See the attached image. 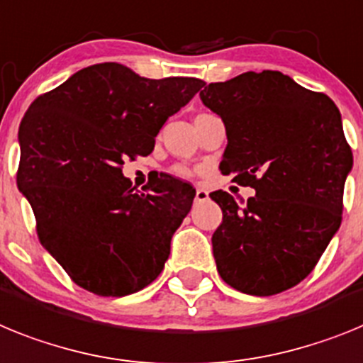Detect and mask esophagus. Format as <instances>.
Masks as SVG:
<instances>
[{
  "label": "esophagus",
  "instance_id": "obj_1",
  "mask_svg": "<svg viewBox=\"0 0 363 363\" xmlns=\"http://www.w3.org/2000/svg\"><path fill=\"white\" fill-rule=\"evenodd\" d=\"M206 199H208V191L204 190V188H197V190H195V201H197V203H203V201Z\"/></svg>",
  "mask_w": 363,
  "mask_h": 363
}]
</instances>
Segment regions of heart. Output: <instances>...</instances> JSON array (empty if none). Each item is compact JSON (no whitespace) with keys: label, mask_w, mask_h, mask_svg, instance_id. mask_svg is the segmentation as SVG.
<instances>
[{"label":"heart","mask_w":363,"mask_h":363,"mask_svg":"<svg viewBox=\"0 0 363 363\" xmlns=\"http://www.w3.org/2000/svg\"><path fill=\"white\" fill-rule=\"evenodd\" d=\"M175 172H177V173H179V175H184V177H186V175H188V172H186V169H182V168L175 169Z\"/></svg>","instance_id":"b5f03b06"}]
</instances>
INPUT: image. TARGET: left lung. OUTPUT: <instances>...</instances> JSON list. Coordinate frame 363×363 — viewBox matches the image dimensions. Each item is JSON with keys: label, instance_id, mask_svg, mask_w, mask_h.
Masks as SVG:
<instances>
[{"label": "left lung", "instance_id": "left-lung-1", "mask_svg": "<svg viewBox=\"0 0 363 363\" xmlns=\"http://www.w3.org/2000/svg\"><path fill=\"white\" fill-rule=\"evenodd\" d=\"M201 100L225 122L219 169L256 190L245 204L210 194L223 210L212 235L219 276L245 294H279L313 272L342 223L352 168L342 115L279 71L208 84Z\"/></svg>", "mask_w": 363, "mask_h": 363}]
</instances>
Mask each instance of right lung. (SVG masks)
Masks as SVG:
<instances>
[{
  "mask_svg": "<svg viewBox=\"0 0 363 363\" xmlns=\"http://www.w3.org/2000/svg\"><path fill=\"white\" fill-rule=\"evenodd\" d=\"M203 86L107 62L74 72L25 113L18 188L43 248L82 289L121 298L162 272L195 190L162 175L135 191L122 164L150 155L164 122Z\"/></svg>",
  "mask_w": 363,
  "mask_h": 363,
  "instance_id": "right-lung-1",
  "label": "right lung"
}]
</instances>
